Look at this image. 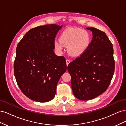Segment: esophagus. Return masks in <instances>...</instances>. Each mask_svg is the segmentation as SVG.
I'll list each match as a JSON object with an SVG mask.
<instances>
[{
	"label": "esophagus",
	"instance_id": "34e87169",
	"mask_svg": "<svg viewBox=\"0 0 126 126\" xmlns=\"http://www.w3.org/2000/svg\"><path fill=\"white\" fill-rule=\"evenodd\" d=\"M70 61L69 59H66V64H67V66H68V64H69V63H70Z\"/></svg>",
	"mask_w": 126,
	"mask_h": 126
}]
</instances>
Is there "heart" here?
Here are the masks:
<instances>
[{"label":"heart","instance_id":"heart-1","mask_svg":"<svg viewBox=\"0 0 126 126\" xmlns=\"http://www.w3.org/2000/svg\"><path fill=\"white\" fill-rule=\"evenodd\" d=\"M90 42V36L87 30L78 28H68L62 33L59 41L55 42L54 46L61 52L63 46H68L67 51L72 56H79L84 53Z\"/></svg>","mask_w":126,"mask_h":126}]
</instances>
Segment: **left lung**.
Returning <instances> with one entry per match:
<instances>
[{
  "mask_svg": "<svg viewBox=\"0 0 126 126\" xmlns=\"http://www.w3.org/2000/svg\"><path fill=\"white\" fill-rule=\"evenodd\" d=\"M93 39L86 51L70 63L68 70L74 96L81 100L96 98L107 89L115 71L111 42L96 28H87Z\"/></svg>",
  "mask_w": 126,
  "mask_h": 126,
  "instance_id": "8db88e82",
  "label": "left lung"
}]
</instances>
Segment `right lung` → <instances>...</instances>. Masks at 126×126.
Here are the masks:
<instances>
[{"label": "right lung", "mask_w": 126, "mask_h": 126, "mask_svg": "<svg viewBox=\"0 0 126 126\" xmlns=\"http://www.w3.org/2000/svg\"><path fill=\"white\" fill-rule=\"evenodd\" d=\"M62 28L50 24L32 28L17 45L15 77L22 93L33 101L51 100L60 77L67 70L65 58L54 52L55 38Z\"/></svg>", "instance_id": "1"}]
</instances>
